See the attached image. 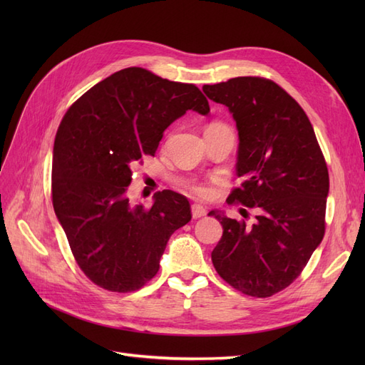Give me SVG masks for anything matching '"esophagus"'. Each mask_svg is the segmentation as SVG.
Instances as JSON below:
<instances>
[{"instance_id": "obj_1", "label": "esophagus", "mask_w": 365, "mask_h": 365, "mask_svg": "<svg viewBox=\"0 0 365 365\" xmlns=\"http://www.w3.org/2000/svg\"><path fill=\"white\" fill-rule=\"evenodd\" d=\"M205 215H207V210L202 205H200V204H193L192 205V216H193V219L202 217Z\"/></svg>"}]
</instances>
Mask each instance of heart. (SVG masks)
I'll return each mask as SVG.
<instances>
[{"label":"heart","mask_w":365,"mask_h":365,"mask_svg":"<svg viewBox=\"0 0 365 365\" xmlns=\"http://www.w3.org/2000/svg\"><path fill=\"white\" fill-rule=\"evenodd\" d=\"M212 125H219V123H212ZM190 192L200 197H208L210 193H212V189H210V185L205 182H196V184L190 185Z\"/></svg>","instance_id":"obj_1"}]
</instances>
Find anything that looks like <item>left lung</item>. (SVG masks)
<instances>
[{
  "label": "left lung",
  "mask_w": 365,
  "mask_h": 365,
  "mask_svg": "<svg viewBox=\"0 0 365 365\" xmlns=\"http://www.w3.org/2000/svg\"><path fill=\"white\" fill-rule=\"evenodd\" d=\"M228 106L239 130L240 185L227 202L256 210L231 219L213 210L222 237L212 251L216 272L239 292L267 298L302 274L326 231L329 172L303 108L280 85L259 76L204 85Z\"/></svg>",
  "instance_id": "1"
}]
</instances>
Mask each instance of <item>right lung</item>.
Returning a JSON list of instances; mask_svg holds the SVG:
<instances>
[{
	"label": "right lung",
	"mask_w": 365,
	"mask_h": 365,
	"mask_svg": "<svg viewBox=\"0 0 365 365\" xmlns=\"http://www.w3.org/2000/svg\"><path fill=\"white\" fill-rule=\"evenodd\" d=\"M208 101L193 83L140 67L111 74L68 108L53 148L51 200L82 272L101 288L126 294L155 277L169 237L192 219L180 193H155L152 207L129 204L132 168L153 157L163 132Z\"/></svg>",
	"instance_id": "obj_1"
}]
</instances>
